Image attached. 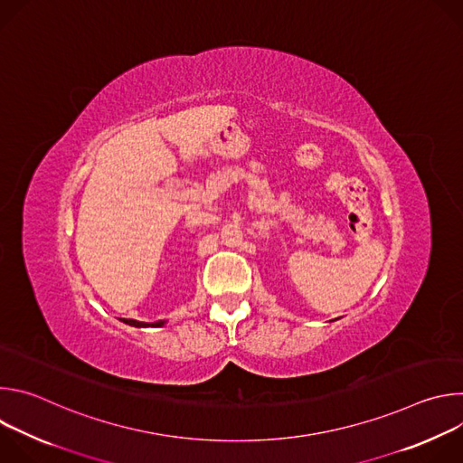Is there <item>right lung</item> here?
<instances>
[{"mask_svg": "<svg viewBox=\"0 0 463 463\" xmlns=\"http://www.w3.org/2000/svg\"><path fill=\"white\" fill-rule=\"evenodd\" d=\"M124 324L134 326V327H161L166 324V320H157V322H141V320H134V318H122Z\"/></svg>", "mask_w": 463, "mask_h": 463, "instance_id": "1", "label": "right lung"}]
</instances>
